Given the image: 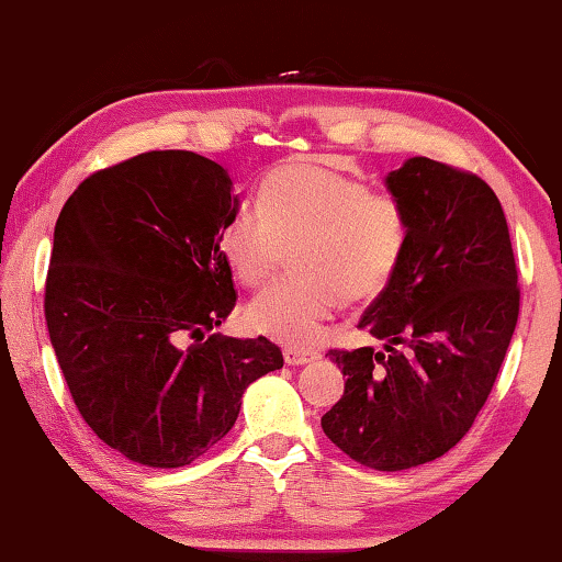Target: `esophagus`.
I'll use <instances>...</instances> for the list:
<instances>
[{
  "label": "esophagus",
  "instance_id": "34e87169",
  "mask_svg": "<svg viewBox=\"0 0 562 562\" xmlns=\"http://www.w3.org/2000/svg\"><path fill=\"white\" fill-rule=\"evenodd\" d=\"M283 359H286L289 367H304L316 359V351L306 347H286L283 349Z\"/></svg>",
  "mask_w": 562,
  "mask_h": 562
}]
</instances>
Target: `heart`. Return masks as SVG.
Here are the masks:
<instances>
[{
  "mask_svg": "<svg viewBox=\"0 0 562 562\" xmlns=\"http://www.w3.org/2000/svg\"><path fill=\"white\" fill-rule=\"evenodd\" d=\"M409 244V215L390 191L316 160H291L258 188V211H233L218 248L233 279L263 286L291 251L289 279L246 308V324L276 341H314L341 304L384 293Z\"/></svg>",
  "mask_w": 562,
  "mask_h": 562,
  "instance_id": "1",
  "label": "heart"
}]
</instances>
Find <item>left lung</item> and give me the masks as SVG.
<instances>
[{
    "label": "left lung",
    "instance_id": "8db88e82",
    "mask_svg": "<svg viewBox=\"0 0 562 562\" xmlns=\"http://www.w3.org/2000/svg\"><path fill=\"white\" fill-rule=\"evenodd\" d=\"M386 186L407 209L409 244L359 322L384 351H329L347 384L322 427L353 462L396 472L468 435L510 347L520 286L503 205L485 180L409 158Z\"/></svg>",
    "mask_w": 562,
    "mask_h": 562
}]
</instances>
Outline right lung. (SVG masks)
<instances>
[{"mask_svg":"<svg viewBox=\"0 0 562 562\" xmlns=\"http://www.w3.org/2000/svg\"><path fill=\"white\" fill-rule=\"evenodd\" d=\"M218 162L150 150L85 178L55 226L52 349L82 419L148 468H186L236 425L240 396L283 367L266 336L209 334L236 306L218 233L238 198Z\"/></svg>","mask_w":562,"mask_h":562,"instance_id":"1","label":"right lung"}]
</instances>
